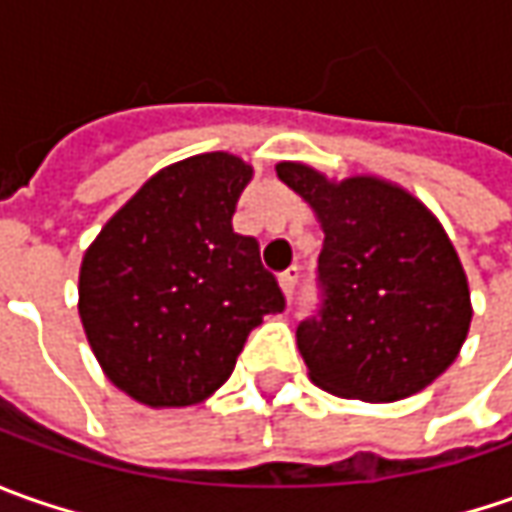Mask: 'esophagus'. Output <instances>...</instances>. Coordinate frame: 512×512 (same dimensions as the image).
I'll list each match as a JSON object with an SVG mask.
<instances>
[{
	"mask_svg": "<svg viewBox=\"0 0 512 512\" xmlns=\"http://www.w3.org/2000/svg\"><path fill=\"white\" fill-rule=\"evenodd\" d=\"M279 285H282V290H285L287 299H293L296 285H299V267H290V270H285V273L279 276Z\"/></svg>",
	"mask_w": 512,
	"mask_h": 512,
	"instance_id": "1",
	"label": "esophagus"
}]
</instances>
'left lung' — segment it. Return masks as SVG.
Returning a JSON list of instances; mask_svg holds the SVG:
<instances>
[{"label":"left lung","mask_w":512,"mask_h":512,"mask_svg":"<svg viewBox=\"0 0 512 512\" xmlns=\"http://www.w3.org/2000/svg\"><path fill=\"white\" fill-rule=\"evenodd\" d=\"M276 173L325 227L319 307L296 327L310 379L362 402L419 393L459 356L473 316L442 225L402 187L370 176L333 185L296 162Z\"/></svg>","instance_id":"1"}]
</instances>
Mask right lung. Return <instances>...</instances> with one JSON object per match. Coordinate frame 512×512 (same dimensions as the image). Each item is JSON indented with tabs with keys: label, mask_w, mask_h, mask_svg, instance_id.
Returning <instances> with one entry per match:
<instances>
[{
	"label": "right lung",
	"mask_w": 512,
	"mask_h": 512,
	"mask_svg": "<svg viewBox=\"0 0 512 512\" xmlns=\"http://www.w3.org/2000/svg\"><path fill=\"white\" fill-rule=\"evenodd\" d=\"M253 170L202 153L159 170L82 259L79 316L116 387L150 407L202 402L227 382L253 327L285 310L233 213Z\"/></svg>",
	"instance_id": "obj_1"
}]
</instances>
